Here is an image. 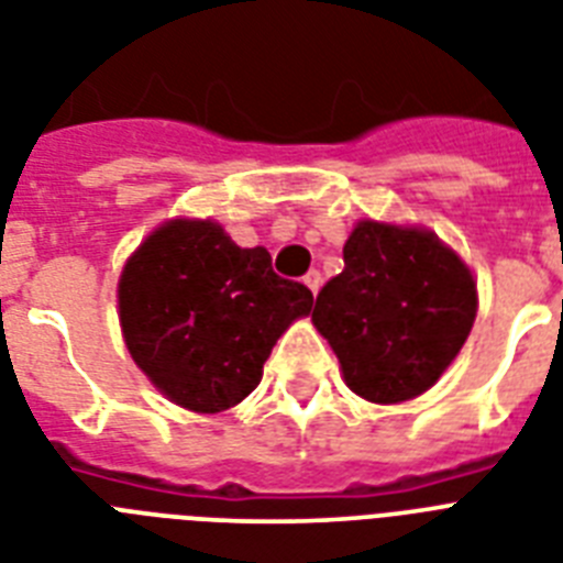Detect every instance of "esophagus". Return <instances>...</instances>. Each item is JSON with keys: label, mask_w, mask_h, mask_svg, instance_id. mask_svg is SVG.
Wrapping results in <instances>:
<instances>
[{"label": "esophagus", "mask_w": 563, "mask_h": 563, "mask_svg": "<svg viewBox=\"0 0 563 563\" xmlns=\"http://www.w3.org/2000/svg\"><path fill=\"white\" fill-rule=\"evenodd\" d=\"M303 283L309 286V291H312V295H318V289H321V283H323V274L318 272V268H312V272H306Z\"/></svg>", "instance_id": "1"}]
</instances>
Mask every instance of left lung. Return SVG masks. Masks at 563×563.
Segmentation results:
<instances>
[{
    "label": "left lung",
    "instance_id": "8db88e82",
    "mask_svg": "<svg viewBox=\"0 0 563 563\" xmlns=\"http://www.w3.org/2000/svg\"><path fill=\"white\" fill-rule=\"evenodd\" d=\"M474 314L472 272L431 231L358 222L344 245V272L318 291L312 321L346 385L393 405L442 376Z\"/></svg>",
    "mask_w": 563,
    "mask_h": 563
}]
</instances>
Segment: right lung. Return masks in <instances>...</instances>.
I'll use <instances>...</instances> for the list:
<instances>
[{"label":"right lung","instance_id":"1","mask_svg":"<svg viewBox=\"0 0 563 563\" xmlns=\"http://www.w3.org/2000/svg\"><path fill=\"white\" fill-rule=\"evenodd\" d=\"M130 355L181 408H234L263 378L272 346L312 291L274 274L266 249H240L217 222L158 228L118 283Z\"/></svg>","mask_w":563,"mask_h":563}]
</instances>
